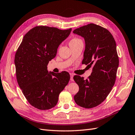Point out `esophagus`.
<instances>
[{"label":"esophagus","mask_w":135,"mask_h":135,"mask_svg":"<svg viewBox=\"0 0 135 135\" xmlns=\"http://www.w3.org/2000/svg\"><path fill=\"white\" fill-rule=\"evenodd\" d=\"M70 76H71V80L72 81H73V76H74V74L72 73H70Z\"/></svg>","instance_id":"1"}]
</instances>
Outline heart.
<instances>
[{
    "instance_id": "b5f03b06",
    "label": "heart",
    "mask_w": 135,
    "mask_h": 135,
    "mask_svg": "<svg viewBox=\"0 0 135 135\" xmlns=\"http://www.w3.org/2000/svg\"><path fill=\"white\" fill-rule=\"evenodd\" d=\"M82 42V41L80 39L77 38H74L72 39H71L70 42H69V46H70V45L76 44V43H77L78 42Z\"/></svg>"
}]
</instances>
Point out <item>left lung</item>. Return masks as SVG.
Wrapping results in <instances>:
<instances>
[{
	"label": "left lung",
	"mask_w": 135,
	"mask_h": 135,
	"mask_svg": "<svg viewBox=\"0 0 135 135\" xmlns=\"http://www.w3.org/2000/svg\"><path fill=\"white\" fill-rule=\"evenodd\" d=\"M73 33L85 41L82 63L93 66L91 76L86 80L74 76L79 86L74 99L79 106L93 108L104 101L115 83L119 64L116 42L107 29L93 23L77 28Z\"/></svg>",
	"instance_id": "left-lung-1"
}]
</instances>
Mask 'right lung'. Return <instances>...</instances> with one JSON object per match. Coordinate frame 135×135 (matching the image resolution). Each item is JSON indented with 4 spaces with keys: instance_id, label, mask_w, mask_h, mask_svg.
<instances>
[{
    "instance_id": "obj_1",
    "label": "right lung",
    "mask_w": 135,
    "mask_h": 135,
    "mask_svg": "<svg viewBox=\"0 0 135 135\" xmlns=\"http://www.w3.org/2000/svg\"><path fill=\"white\" fill-rule=\"evenodd\" d=\"M71 31L37 26L25 34L17 49L14 59L17 82L25 97L35 108L46 110L54 107L59 93L69 82V73L48 72L47 65Z\"/></svg>"
}]
</instances>
